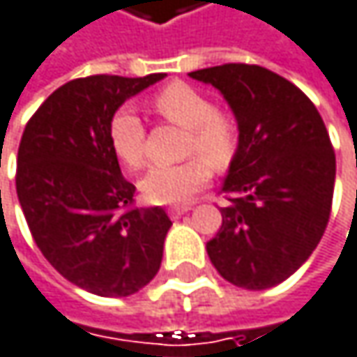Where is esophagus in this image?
<instances>
[{"instance_id":"obj_1","label":"esophagus","mask_w":357,"mask_h":357,"mask_svg":"<svg viewBox=\"0 0 357 357\" xmlns=\"http://www.w3.org/2000/svg\"><path fill=\"white\" fill-rule=\"evenodd\" d=\"M191 210V206H170L168 208V214H170V218H181L183 214H187Z\"/></svg>"}]
</instances>
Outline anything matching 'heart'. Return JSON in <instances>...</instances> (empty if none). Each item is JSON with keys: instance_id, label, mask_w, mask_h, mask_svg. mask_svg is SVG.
<instances>
[{"instance_id": "obj_1", "label": "heart", "mask_w": 357, "mask_h": 357, "mask_svg": "<svg viewBox=\"0 0 357 357\" xmlns=\"http://www.w3.org/2000/svg\"><path fill=\"white\" fill-rule=\"evenodd\" d=\"M153 107L168 122L189 130L187 153L204 155L214 168L229 166L237 151L239 124L233 114L216 109L204 91L185 83H172L153 95ZM145 124L130 105L120 107L112 116L109 143L128 168H141L145 164ZM205 160L191 158L174 166H153L141 178L145 199L170 206L189 202L210 181V165Z\"/></svg>"}]
</instances>
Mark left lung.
I'll return each instance as SVG.
<instances>
[{"label": "left lung", "mask_w": 357, "mask_h": 357, "mask_svg": "<svg viewBox=\"0 0 357 357\" xmlns=\"http://www.w3.org/2000/svg\"><path fill=\"white\" fill-rule=\"evenodd\" d=\"M222 93L239 124L220 208L222 227L206 250L229 282L262 291L289 278L324 235L335 151L316 105L262 66L222 64L189 73Z\"/></svg>", "instance_id": "8db88e82"}]
</instances>
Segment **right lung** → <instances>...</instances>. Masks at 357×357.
Listing matches in <instances>:
<instances>
[{
    "label": "right lung",
    "instance_id": "1",
    "mask_svg": "<svg viewBox=\"0 0 357 357\" xmlns=\"http://www.w3.org/2000/svg\"><path fill=\"white\" fill-rule=\"evenodd\" d=\"M166 75H95L56 89L29 120L16 193L33 239L66 280L99 297H126L160 270L172 227L158 208H130L128 183L109 143V122L132 95Z\"/></svg>",
    "mask_w": 357,
    "mask_h": 357
}]
</instances>
